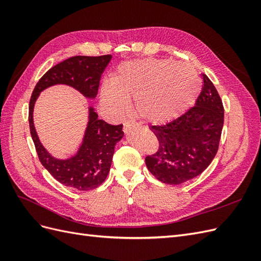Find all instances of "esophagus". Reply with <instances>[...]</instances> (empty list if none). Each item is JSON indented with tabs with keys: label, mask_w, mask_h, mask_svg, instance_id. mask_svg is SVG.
I'll use <instances>...</instances> for the list:
<instances>
[{
	"label": "esophagus",
	"mask_w": 261,
	"mask_h": 261,
	"mask_svg": "<svg viewBox=\"0 0 261 261\" xmlns=\"http://www.w3.org/2000/svg\"><path fill=\"white\" fill-rule=\"evenodd\" d=\"M136 126H138V124L135 121H133V120L125 121L124 122V132L129 133L134 127H136Z\"/></svg>",
	"instance_id": "obj_1"
}]
</instances>
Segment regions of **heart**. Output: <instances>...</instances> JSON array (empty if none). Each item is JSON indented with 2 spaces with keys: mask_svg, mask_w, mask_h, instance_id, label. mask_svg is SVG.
<instances>
[{
  "mask_svg": "<svg viewBox=\"0 0 261 261\" xmlns=\"http://www.w3.org/2000/svg\"><path fill=\"white\" fill-rule=\"evenodd\" d=\"M200 89V77L192 65L148 59L118 65L112 81L102 83L101 98L115 114L124 111L129 98H135L136 111L141 117L164 124L186 112Z\"/></svg>",
  "mask_w": 261,
  "mask_h": 261,
  "instance_id": "b5f03b06",
  "label": "heart"
}]
</instances>
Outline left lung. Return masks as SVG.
Listing matches in <instances>:
<instances>
[{
    "label": "left lung",
    "mask_w": 261,
    "mask_h": 261,
    "mask_svg": "<svg viewBox=\"0 0 261 261\" xmlns=\"http://www.w3.org/2000/svg\"><path fill=\"white\" fill-rule=\"evenodd\" d=\"M202 90L194 107L165 125L150 129L159 149L146 156L151 174L164 184L178 185L206 170L216 156L224 122V109L215 85L202 74Z\"/></svg>",
    "instance_id": "left-lung-1"
}]
</instances>
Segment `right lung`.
Listing matches in <instances>:
<instances>
[{"instance_id": "obj_1", "label": "right lung", "mask_w": 261, "mask_h": 261, "mask_svg": "<svg viewBox=\"0 0 261 261\" xmlns=\"http://www.w3.org/2000/svg\"><path fill=\"white\" fill-rule=\"evenodd\" d=\"M112 55L69 58L50 68L39 82L29 102V127L37 153L43 167L61 184L78 191L97 188L107 178L114 147L123 138V125H111L99 120L98 114L89 107V121L83 143L75 155L62 160L52 156L42 146L34 125V108L41 91L54 85H67L80 91L84 97L94 99L98 93L102 73Z\"/></svg>"}]
</instances>
